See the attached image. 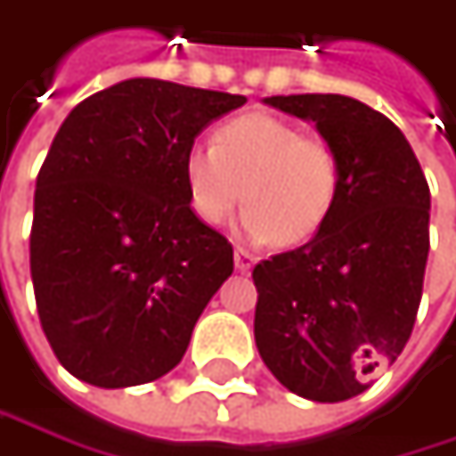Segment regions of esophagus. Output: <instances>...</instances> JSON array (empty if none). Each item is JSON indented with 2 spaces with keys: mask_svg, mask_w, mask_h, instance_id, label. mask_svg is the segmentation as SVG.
<instances>
[{
  "mask_svg": "<svg viewBox=\"0 0 456 456\" xmlns=\"http://www.w3.org/2000/svg\"><path fill=\"white\" fill-rule=\"evenodd\" d=\"M256 261H258V258H256L250 250H245V248H237V250H234V266L240 271H250L256 266Z\"/></svg>",
  "mask_w": 456,
  "mask_h": 456,
  "instance_id": "esophagus-1",
  "label": "esophagus"
}]
</instances>
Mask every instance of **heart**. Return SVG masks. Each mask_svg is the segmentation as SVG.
I'll list each match as a JSON object with an SVG mask.
<instances>
[{
	"label": "heart",
	"instance_id": "heart-1",
	"mask_svg": "<svg viewBox=\"0 0 456 456\" xmlns=\"http://www.w3.org/2000/svg\"><path fill=\"white\" fill-rule=\"evenodd\" d=\"M187 203L198 222L219 227L240 198V227L253 240L297 245L329 224L342 195V159L321 135L273 114H242L214 133L211 148L183 159Z\"/></svg>",
	"mask_w": 456,
	"mask_h": 456
}]
</instances>
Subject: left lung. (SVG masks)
Listing matches in <instances>:
<instances>
[{
  "label": "left lung",
  "instance_id": "left-lung-1",
  "mask_svg": "<svg viewBox=\"0 0 456 456\" xmlns=\"http://www.w3.org/2000/svg\"><path fill=\"white\" fill-rule=\"evenodd\" d=\"M342 159L334 216L303 248L253 269L256 345L289 392L345 402L394 362L418 318L428 261L431 190L402 135L381 111L350 96H271Z\"/></svg>",
  "mask_w": 456,
  "mask_h": 456
}]
</instances>
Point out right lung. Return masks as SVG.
Instances as JSON below:
<instances>
[{
  "mask_svg": "<svg viewBox=\"0 0 456 456\" xmlns=\"http://www.w3.org/2000/svg\"><path fill=\"white\" fill-rule=\"evenodd\" d=\"M248 102L133 77L75 106L36 177L30 276L64 368L102 389L169 373L234 271L232 242L195 219L183 159Z\"/></svg>",
  "mask_w": 456,
  "mask_h": 456,
  "instance_id": "1",
  "label": "right lung"
}]
</instances>
